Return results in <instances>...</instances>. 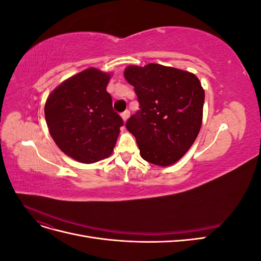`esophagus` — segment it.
Returning <instances> with one entry per match:
<instances>
[{"label":"esophagus","instance_id":"obj_1","mask_svg":"<svg viewBox=\"0 0 261 261\" xmlns=\"http://www.w3.org/2000/svg\"><path fill=\"white\" fill-rule=\"evenodd\" d=\"M129 115H130V112L128 111V110H126V111H124L123 113H122V118H123V121L124 122H126L128 120V117H129Z\"/></svg>","mask_w":261,"mask_h":261}]
</instances>
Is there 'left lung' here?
<instances>
[{"label":"left lung","mask_w":261,"mask_h":261,"mask_svg":"<svg viewBox=\"0 0 261 261\" xmlns=\"http://www.w3.org/2000/svg\"><path fill=\"white\" fill-rule=\"evenodd\" d=\"M139 110L126 122L144 160L168 167L192 147L202 121L204 91L194 74L160 64L126 67Z\"/></svg>","instance_id":"obj_1"}]
</instances>
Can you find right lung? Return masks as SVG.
Instances as JSON below:
<instances>
[{"mask_svg":"<svg viewBox=\"0 0 261 261\" xmlns=\"http://www.w3.org/2000/svg\"><path fill=\"white\" fill-rule=\"evenodd\" d=\"M110 75L88 68L55 88L45 102L46 125L55 144L83 163H94L112 153L123 126L107 91Z\"/></svg>","mask_w":261,"mask_h":261,"instance_id":"obj_1","label":"right lung"}]
</instances>
